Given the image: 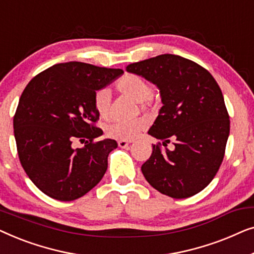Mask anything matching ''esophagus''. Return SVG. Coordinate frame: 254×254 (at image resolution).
I'll return each instance as SVG.
<instances>
[{"label": "esophagus", "mask_w": 254, "mask_h": 254, "mask_svg": "<svg viewBox=\"0 0 254 254\" xmlns=\"http://www.w3.org/2000/svg\"><path fill=\"white\" fill-rule=\"evenodd\" d=\"M118 144H119L120 148H127L128 145L130 144V141H126V140H119L118 141Z\"/></svg>", "instance_id": "34e87169"}]
</instances>
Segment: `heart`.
<instances>
[{
  "label": "heart",
  "instance_id": "1",
  "mask_svg": "<svg viewBox=\"0 0 254 254\" xmlns=\"http://www.w3.org/2000/svg\"><path fill=\"white\" fill-rule=\"evenodd\" d=\"M117 88L120 92L129 96L138 103L149 100L152 95V88L147 79L136 75H126L118 82ZM111 90L99 88L93 93V106L100 117L106 118L110 113ZM147 126L144 118L133 120H116L107 126V135L117 140H131Z\"/></svg>",
  "mask_w": 254,
  "mask_h": 254
}]
</instances>
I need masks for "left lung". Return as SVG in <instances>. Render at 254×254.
I'll list each match as a JSON object with an SVG mask.
<instances>
[{
    "label": "left lung",
    "mask_w": 254,
    "mask_h": 254,
    "mask_svg": "<svg viewBox=\"0 0 254 254\" xmlns=\"http://www.w3.org/2000/svg\"><path fill=\"white\" fill-rule=\"evenodd\" d=\"M126 70L155 84L163 106L148 134L173 141L175 149L152 145L142 165L147 182L165 195L184 199L214 179L223 161L230 120L217 82L206 69L179 55L162 54L135 62Z\"/></svg>",
    "instance_id": "8db88e82"
}]
</instances>
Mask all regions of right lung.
Returning a JSON list of instances; mask_svg holds the SVG:
<instances>
[{
	"label": "right lung",
	"instance_id": "right-lung-1",
	"mask_svg": "<svg viewBox=\"0 0 254 254\" xmlns=\"http://www.w3.org/2000/svg\"><path fill=\"white\" fill-rule=\"evenodd\" d=\"M124 74L83 62H64L33 77L19 98L13 133L19 161L32 183L60 201L78 199L105 175L107 157L118 143L95 125L99 114L93 93ZM87 140L75 149L72 142Z\"/></svg>",
	"mask_w": 254,
	"mask_h": 254
}]
</instances>
